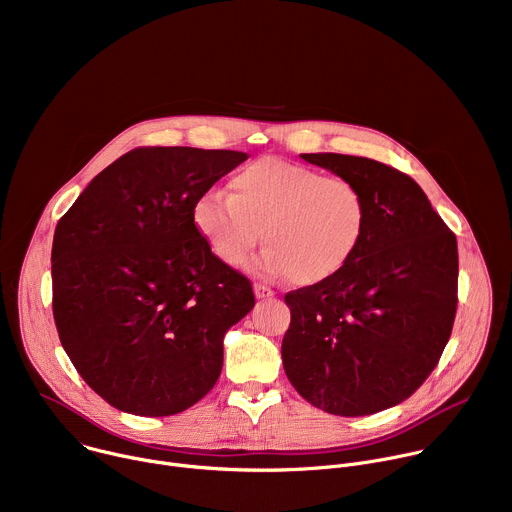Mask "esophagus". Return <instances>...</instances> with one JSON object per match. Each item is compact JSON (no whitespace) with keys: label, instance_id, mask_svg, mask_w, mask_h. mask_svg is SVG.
Segmentation results:
<instances>
[{"label":"esophagus","instance_id":"obj_1","mask_svg":"<svg viewBox=\"0 0 512 512\" xmlns=\"http://www.w3.org/2000/svg\"><path fill=\"white\" fill-rule=\"evenodd\" d=\"M253 291H255V298H257V300H267V298L275 296L273 289L267 287V285H263V283H255V285H253Z\"/></svg>","mask_w":512,"mask_h":512}]
</instances>
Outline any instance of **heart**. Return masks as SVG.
Instances as JSON below:
<instances>
[{"label":"heart","mask_w":512,"mask_h":512,"mask_svg":"<svg viewBox=\"0 0 512 512\" xmlns=\"http://www.w3.org/2000/svg\"><path fill=\"white\" fill-rule=\"evenodd\" d=\"M192 225L210 253L239 265L261 241L267 247L247 269L314 285L354 257L367 231V200L342 176L261 158L231 180V194L206 190L192 204Z\"/></svg>","instance_id":"heart-1"}]
</instances>
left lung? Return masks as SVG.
<instances>
[{
    "label": "left lung",
    "instance_id": "1",
    "mask_svg": "<svg viewBox=\"0 0 512 512\" xmlns=\"http://www.w3.org/2000/svg\"><path fill=\"white\" fill-rule=\"evenodd\" d=\"M302 160L354 182L367 231L326 281L289 291L283 369L314 407L342 417L389 409L429 377L458 306V243L425 192L381 162L342 154Z\"/></svg>",
    "mask_w": 512,
    "mask_h": 512
}]
</instances>
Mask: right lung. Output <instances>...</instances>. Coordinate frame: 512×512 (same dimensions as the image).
Here are the masks:
<instances>
[{"label": "right lung", "instance_id": "1", "mask_svg": "<svg viewBox=\"0 0 512 512\" xmlns=\"http://www.w3.org/2000/svg\"><path fill=\"white\" fill-rule=\"evenodd\" d=\"M249 156L137 148L60 218L52 312L68 358L119 411L164 417L200 401L223 369V340L255 296L192 225L194 200Z\"/></svg>", "mask_w": 512, "mask_h": 512}]
</instances>
